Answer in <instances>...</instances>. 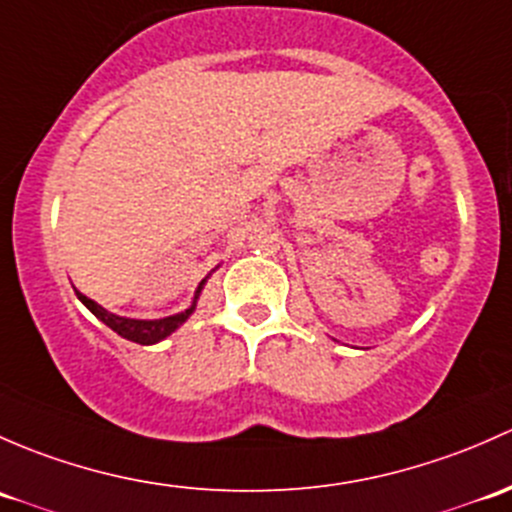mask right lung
<instances>
[{
	"instance_id": "obj_1",
	"label": "right lung",
	"mask_w": 512,
	"mask_h": 512,
	"mask_svg": "<svg viewBox=\"0 0 512 512\" xmlns=\"http://www.w3.org/2000/svg\"><path fill=\"white\" fill-rule=\"evenodd\" d=\"M199 291H202V286H199ZM76 295H78V300H81V303L86 305V308L91 310L98 320H103L110 330H115V333H118L120 337H125V340L140 342V345H155V342L165 340L167 335L175 333L179 325H182L184 320L194 313V305H192V308L184 310V313L170 315V318H162V320H130V318H120V315L108 313L105 308H100L96 300L86 298L83 293H76Z\"/></svg>"
}]
</instances>
